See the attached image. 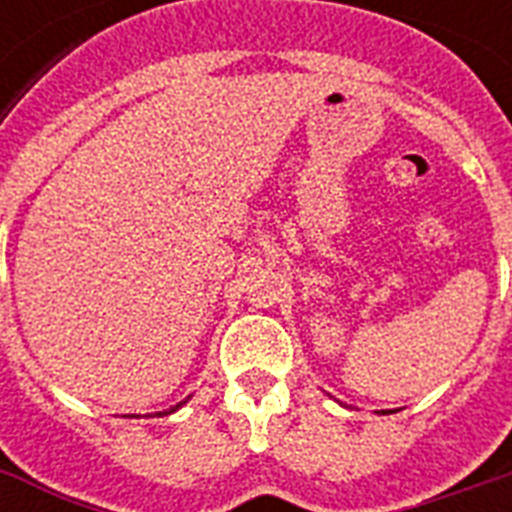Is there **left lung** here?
<instances>
[{
  "instance_id": "1",
  "label": "left lung",
  "mask_w": 512,
  "mask_h": 512,
  "mask_svg": "<svg viewBox=\"0 0 512 512\" xmlns=\"http://www.w3.org/2000/svg\"><path fill=\"white\" fill-rule=\"evenodd\" d=\"M382 414H385V412H382Z\"/></svg>"
}]
</instances>
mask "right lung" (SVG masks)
Masks as SVG:
<instances>
[{"instance_id":"obj_1","label":"right lung","mask_w":512,"mask_h":512,"mask_svg":"<svg viewBox=\"0 0 512 512\" xmlns=\"http://www.w3.org/2000/svg\"><path fill=\"white\" fill-rule=\"evenodd\" d=\"M183 404H188V398H185V401H180V404L170 406V409H164V412H156V417H167V414H175L177 409H180V406H183Z\"/></svg>"}]
</instances>
